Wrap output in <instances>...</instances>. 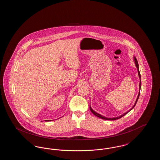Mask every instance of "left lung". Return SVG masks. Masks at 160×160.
<instances>
[{
	"instance_id": "obj_1",
	"label": "left lung",
	"mask_w": 160,
	"mask_h": 160,
	"mask_svg": "<svg viewBox=\"0 0 160 160\" xmlns=\"http://www.w3.org/2000/svg\"><path fill=\"white\" fill-rule=\"evenodd\" d=\"M133 58H134V63H135V65H136V68H137V69L138 76L139 77V79H140V83H139V92H138V96H137V99L136 100V102H135V103H134V106L132 107V108H131L129 109V110H128L127 112H125V113H123V114H121V115H120V116H118V117H114V118H107L106 116H102V114H99V113H98L97 112H96L95 110H93L91 106V104H90V110H91L92 113L93 114H94V115L97 116V117H98L99 118H101L102 119L108 120V121H114V120L118 119H119V118H121L123 117V116H125V114H127V113H128V112H129L132 109H133V108L135 107L136 104V103H137L138 99V98H139L140 92V88H141V76H140V74L139 68H138V62H137V59H136V57H135V56H134V57H133Z\"/></svg>"
}]
</instances>
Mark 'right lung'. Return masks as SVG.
Returning a JSON list of instances; mask_svg holds the SVG:
<instances>
[{"mask_svg":"<svg viewBox=\"0 0 160 160\" xmlns=\"http://www.w3.org/2000/svg\"><path fill=\"white\" fill-rule=\"evenodd\" d=\"M51 120H46V121H47V122H48V121H50Z\"/></svg>","mask_w":160,"mask_h":160,"instance_id":"right-lung-1","label":"right lung"}]
</instances>
